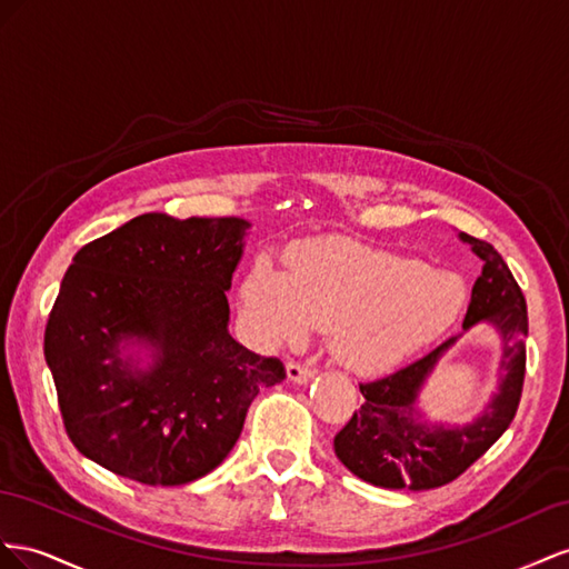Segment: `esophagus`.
<instances>
[{"label": "esophagus", "mask_w": 569, "mask_h": 569, "mask_svg": "<svg viewBox=\"0 0 569 569\" xmlns=\"http://www.w3.org/2000/svg\"><path fill=\"white\" fill-rule=\"evenodd\" d=\"M315 377V369L310 365H302V362H288V379L296 381V383H305Z\"/></svg>", "instance_id": "obj_1"}]
</instances>
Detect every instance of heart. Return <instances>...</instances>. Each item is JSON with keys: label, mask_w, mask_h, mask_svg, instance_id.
I'll return each instance as SVG.
<instances>
[{"label": "heart", "mask_w": 569, "mask_h": 569, "mask_svg": "<svg viewBox=\"0 0 569 569\" xmlns=\"http://www.w3.org/2000/svg\"><path fill=\"white\" fill-rule=\"evenodd\" d=\"M465 300L458 276L346 238L305 242L286 269L259 257L240 283V310L259 343H300L329 329L333 357L355 371H381L425 348Z\"/></svg>", "instance_id": "b5f03b06"}]
</instances>
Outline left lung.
I'll use <instances>...</instances> for the list:
<instances>
[{
    "label": "left lung",
    "instance_id": "left-lung-1",
    "mask_svg": "<svg viewBox=\"0 0 569 569\" xmlns=\"http://www.w3.org/2000/svg\"><path fill=\"white\" fill-rule=\"evenodd\" d=\"M475 254L483 259L481 276L472 288L462 329L489 321L502 336L500 391L477 421L458 429L419 425L417 393L431 377L441 355L456 343L443 340L419 360L393 375L360 383L365 402L333 438L338 460L355 477L381 489L429 491L465 475L498 438L506 433L519 408L527 369V302L512 271L491 242L462 233Z\"/></svg>",
    "mask_w": 569,
    "mask_h": 569
}]
</instances>
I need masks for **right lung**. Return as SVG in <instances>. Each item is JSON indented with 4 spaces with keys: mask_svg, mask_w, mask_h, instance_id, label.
I'll return each instance as SVG.
<instances>
[{
    "mask_svg": "<svg viewBox=\"0 0 569 569\" xmlns=\"http://www.w3.org/2000/svg\"><path fill=\"white\" fill-rule=\"evenodd\" d=\"M248 229L238 217L152 212L76 252L44 360L86 458L148 486L194 481L229 456L257 393L286 379L279 357L229 336L226 290ZM123 339L158 348L148 372L120 360Z\"/></svg>",
    "mask_w": 569,
    "mask_h": 569,
    "instance_id": "right-lung-1",
    "label": "right lung"
}]
</instances>
